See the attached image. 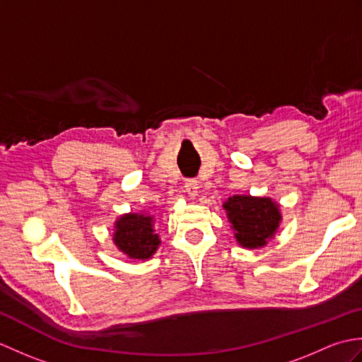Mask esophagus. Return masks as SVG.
I'll return each instance as SVG.
<instances>
[{"mask_svg":"<svg viewBox=\"0 0 362 362\" xmlns=\"http://www.w3.org/2000/svg\"><path fill=\"white\" fill-rule=\"evenodd\" d=\"M183 188H185L187 194L194 197L197 194V188H199V182L196 179H188L185 180V185H183Z\"/></svg>","mask_w":362,"mask_h":362,"instance_id":"34e87169","label":"esophagus"}]
</instances>
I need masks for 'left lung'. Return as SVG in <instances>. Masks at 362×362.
Segmentation results:
<instances>
[{
    "label": "left lung",
    "mask_w": 362,
    "mask_h": 362,
    "mask_svg": "<svg viewBox=\"0 0 362 362\" xmlns=\"http://www.w3.org/2000/svg\"><path fill=\"white\" fill-rule=\"evenodd\" d=\"M224 209L236 232V241L247 249L263 247L281 219L279 205L269 197L233 196L228 197Z\"/></svg>",
    "instance_id": "obj_1"
}]
</instances>
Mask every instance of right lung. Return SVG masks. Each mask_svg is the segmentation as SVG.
I'll return each mask as SVG.
<instances>
[{
    "instance_id": "1",
    "label": "right lung",
    "mask_w": 362,
    "mask_h": 362,
    "mask_svg": "<svg viewBox=\"0 0 362 362\" xmlns=\"http://www.w3.org/2000/svg\"><path fill=\"white\" fill-rule=\"evenodd\" d=\"M152 218L146 214H124L115 226L113 241L117 247L130 258L148 259L157 250L160 240L153 233Z\"/></svg>"
}]
</instances>
